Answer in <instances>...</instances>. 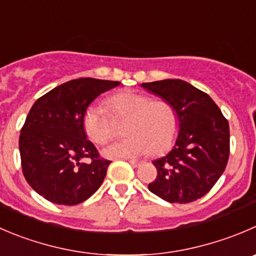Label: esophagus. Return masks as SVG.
I'll list each match as a JSON object with an SVG mask.
<instances>
[{"label":"esophagus","instance_id":"esophagus-1","mask_svg":"<svg viewBox=\"0 0 256 256\" xmlns=\"http://www.w3.org/2000/svg\"><path fill=\"white\" fill-rule=\"evenodd\" d=\"M128 162H130L134 168H138V166L141 165V161H138V160H128Z\"/></svg>","mask_w":256,"mask_h":256}]
</instances>
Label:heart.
<instances>
[{
    "mask_svg": "<svg viewBox=\"0 0 256 256\" xmlns=\"http://www.w3.org/2000/svg\"><path fill=\"white\" fill-rule=\"evenodd\" d=\"M115 120H128L126 140L112 144L104 150L111 158H134L152 151L161 155L170 150L178 132V115L172 104L152 100L142 94L124 91L106 101ZM86 135L98 145H105L114 136V121L100 104H90L82 116Z\"/></svg>",
    "mask_w": 256,
    "mask_h": 256,
    "instance_id": "obj_1",
    "label": "heart"
}]
</instances>
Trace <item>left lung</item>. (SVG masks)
Listing matches in <instances>:
<instances>
[{
  "instance_id": "left-lung-1",
  "label": "left lung",
  "mask_w": 256,
  "mask_h": 256,
  "mask_svg": "<svg viewBox=\"0 0 256 256\" xmlns=\"http://www.w3.org/2000/svg\"><path fill=\"white\" fill-rule=\"evenodd\" d=\"M141 86L172 104L178 115L175 145L152 161L158 176L148 190L168 202H195L212 190L226 168L229 122L208 94L186 81L168 78Z\"/></svg>"
}]
</instances>
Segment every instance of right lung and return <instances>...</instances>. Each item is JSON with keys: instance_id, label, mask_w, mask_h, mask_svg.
<instances>
[{"instance_id": "add662e5", "label": "right lung", "mask_w": 256, "mask_h": 256, "mask_svg": "<svg viewBox=\"0 0 256 256\" xmlns=\"http://www.w3.org/2000/svg\"><path fill=\"white\" fill-rule=\"evenodd\" d=\"M118 81L76 78L36 100L20 135L22 172L28 185L48 202L78 205L102 184L111 161L101 158L86 138L82 116L101 94Z\"/></svg>"}]
</instances>
